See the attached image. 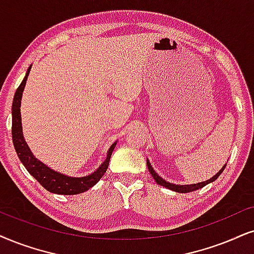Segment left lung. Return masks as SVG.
I'll return each mask as SVG.
<instances>
[{
    "label": "left lung",
    "instance_id": "1",
    "mask_svg": "<svg viewBox=\"0 0 254 254\" xmlns=\"http://www.w3.org/2000/svg\"><path fill=\"white\" fill-rule=\"evenodd\" d=\"M146 165H147V169H149L150 173H151V175H152V177H153V179H155V181H156L157 184L164 186V188L169 189V190H172V191H176V192H181V193H188V192L195 191V190H198V189L204 188L205 185H207V184H210V183L214 182L218 177H219L220 173L224 171V169H225V166H226V165H224L223 168L220 169V171L218 172L216 176H213L212 178L207 179V181H205V182L198 183V184H190V185H176V184H172V183H169V182L164 181V179H163L162 177H159L158 173H157V172L155 171V170L152 169V166H151L150 162H149V160H147V159H146Z\"/></svg>",
    "mask_w": 254,
    "mask_h": 254
}]
</instances>
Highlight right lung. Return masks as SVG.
Here are the masks:
<instances>
[{"label": "right lung", "mask_w": 254, "mask_h": 254, "mask_svg": "<svg viewBox=\"0 0 254 254\" xmlns=\"http://www.w3.org/2000/svg\"><path fill=\"white\" fill-rule=\"evenodd\" d=\"M31 65L29 66L27 73H25L23 81L16 90L14 101H12V108H11V115H12V124H11V133H12V143H14V147L17 153L18 158L22 162V164L25 166L28 172L30 173L40 184L43 186L46 190L53 193L57 194H78L82 192H85L92 188L99 179L103 177V175L107 172V169L109 166V162H110V157L112 155L115 146H116V142H115L110 146L108 151L107 158L101 166L92 172L91 175L85 176V177H70V176H65L63 173H60L55 171V170L50 169L49 166L38 160L36 157L33 155L30 149H29L28 144L25 143L23 132H22V122H21V99H22V92H23L25 83H27L29 72H30Z\"/></svg>", "instance_id": "obj_1"}]
</instances>
